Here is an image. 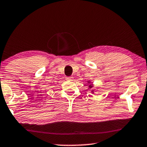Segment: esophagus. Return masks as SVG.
<instances>
[{
	"instance_id": "34e87169",
	"label": "esophagus",
	"mask_w": 147,
	"mask_h": 147,
	"mask_svg": "<svg viewBox=\"0 0 147 147\" xmlns=\"http://www.w3.org/2000/svg\"><path fill=\"white\" fill-rule=\"evenodd\" d=\"M66 80L68 81H72V80H73V77H71V76L66 77Z\"/></svg>"
}]
</instances>
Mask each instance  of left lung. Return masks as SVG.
<instances>
[{
    "label": "left lung",
    "mask_w": 147,
    "mask_h": 147,
    "mask_svg": "<svg viewBox=\"0 0 147 147\" xmlns=\"http://www.w3.org/2000/svg\"><path fill=\"white\" fill-rule=\"evenodd\" d=\"M88 89H91V92L92 93H94V89H93V83H92V82H91V81H88Z\"/></svg>",
    "instance_id": "obj_1"
}]
</instances>
